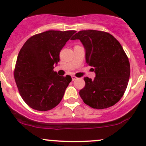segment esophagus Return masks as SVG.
Masks as SVG:
<instances>
[{
	"instance_id": "esophagus-1",
	"label": "esophagus",
	"mask_w": 146,
	"mask_h": 146,
	"mask_svg": "<svg viewBox=\"0 0 146 146\" xmlns=\"http://www.w3.org/2000/svg\"><path fill=\"white\" fill-rule=\"evenodd\" d=\"M71 78H72V80H73V81H74L75 80H76V78H76V76H71Z\"/></svg>"
}]
</instances>
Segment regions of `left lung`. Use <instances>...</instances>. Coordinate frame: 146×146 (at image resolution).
Here are the masks:
<instances>
[{
    "instance_id": "left-lung-1",
    "label": "left lung",
    "mask_w": 146,
    "mask_h": 146,
    "mask_svg": "<svg viewBox=\"0 0 146 146\" xmlns=\"http://www.w3.org/2000/svg\"><path fill=\"white\" fill-rule=\"evenodd\" d=\"M71 40L80 39L85 49L86 63L96 76L84 78L80 96L90 107L103 110L114 105L123 97L130 77V64L121 45L110 33L82 30Z\"/></svg>"
}]
</instances>
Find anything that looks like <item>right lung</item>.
Instances as JSON below:
<instances>
[{
  "instance_id": "1",
  "label": "right lung",
  "mask_w": 146,
  "mask_h": 146,
  "mask_svg": "<svg viewBox=\"0 0 146 146\" xmlns=\"http://www.w3.org/2000/svg\"><path fill=\"white\" fill-rule=\"evenodd\" d=\"M76 31L48 30L26 41L17 56L14 78L19 93L26 104L38 111L58 105L71 82L70 76L54 71L61 50Z\"/></svg>"
}]
</instances>
